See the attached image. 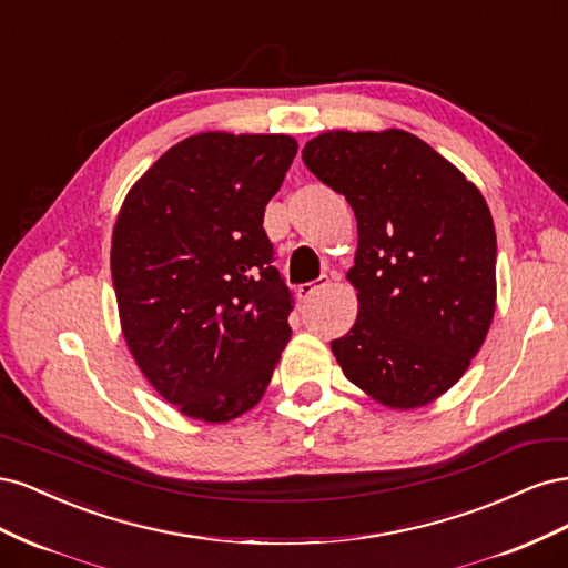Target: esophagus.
<instances>
[{"instance_id":"obj_1","label":"esophagus","mask_w":568,"mask_h":568,"mask_svg":"<svg viewBox=\"0 0 568 568\" xmlns=\"http://www.w3.org/2000/svg\"><path fill=\"white\" fill-rule=\"evenodd\" d=\"M326 286H329V277H326V274H324V277H320V280H315V282L301 284V286H298V298H301V301H311L315 294H320V291L326 288Z\"/></svg>"}]
</instances>
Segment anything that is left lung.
<instances>
[{
	"label": "left lung",
	"mask_w": 568,
	"mask_h": 568,
	"mask_svg": "<svg viewBox=\"0 0 568 568\" xmlns=\"http://www.w3.org/2000/svg\"><path fill=\"white\" fill-rule=\"evenodd\" d=\"M303 163L357 220V320L332 341L343 374L388 407L436 400L467 372L495 315L486 199L405 130L324 132Z\"/></svg>",
	"instance_id": "left-lung-1"
}]
</instances>
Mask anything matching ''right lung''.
<instances>
[{
  "mask_svg": "<svg viewBox=\"0 0 568 568\" xmlns=\"http://www.w3.org/2000/svg\"><path fill=\"white\" fill-rule=\"evenodd\" d=\"M298 144L201 132L136 180L115 220L111 274L134 363L182 415H244L291 338L294 296L263 227Z\"/></svg>",
  "mask_w": 568,
  "mask_h": 568,
  "instance_id": "right-lung-1",
  "label": "right lung"
}]
</instances>
